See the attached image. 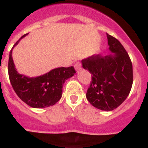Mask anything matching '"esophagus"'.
I'll return each mask as SVG.
<instances>
[{"mask_svg": "<svg viewBox=\"0 0 148 148\" xmlns=\"http://www.w3.org/2000/svg\"><path fill=\"white\" fill-rule=\"evenodd\" d=\"M74 69H75V70L77 71H78L79 69H81V64L79 63V62H76V63L74 64Z\"/></svg>", "mask_w": 148, "mask_h": 148, "instance_id": "obj_1", "label": "esophagus"}]
</instances>
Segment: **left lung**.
<instances>
[{
  "mask_svg": "<svg viewBox=\"0 0 148 148\" xmlns=\"http://www.w3.org/2000/svg\"><path fill=\"white\" fill-rule=\"evenodd\" d=\"M110 53L92 55L82 60L92 74L86 98L97 109L112 111L126 100L133 85V65L127 52L115 37L106 33Z\"/></svg>",
  "mask_w": 148,
  "mask_h": 148,
  "instance_id": "1",
  "label": "left lung"
}]
</instances>
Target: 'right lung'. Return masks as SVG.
<instances>
[{"label":"right lung","instance_id":"obj_1","mask_svg":"<svg viewBox=\"0 0 148 148\" xmlns=\"http://www.w3.org/2000/svg\"><path fill=\"white\" fill-rule=\"evenodd\" d=\"M24 34L20 39L24 38ZM14 45L13 47L20 41ZM13 47L10 52L8 73L10 83L19 98L33 108H45L54 105L62 97V86L67 79L76 73L74 67H60L36 77H28L18 73L12 57Z\"/></svg>","mask_w":148,"mask_h":148}]
</instances>
